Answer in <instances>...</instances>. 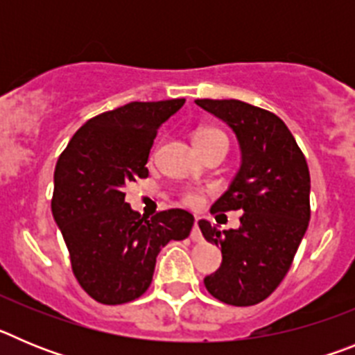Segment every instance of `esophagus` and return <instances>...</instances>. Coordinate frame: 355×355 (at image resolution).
I'll list each match as a JSON object with an SVG mask.
<instances>
[{"mask_svg": "<svg viewBox=\"0 0 355 355\" xmlns=\"http://www.w3.org/2000/svg\"><path fill=\"white\" fill-rule=\"evenodd\" d=\"M192 240L193 241H200L202 240V233H200V227H199V218H196V222H193V229H192Z\"/></svg>", "mask_w": 355, "mask_h": 355, "instance_id": "1", "label": "esophagus"}]
</instances>
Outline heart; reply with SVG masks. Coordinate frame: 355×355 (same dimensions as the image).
I'll return each instance as SVG.
<instances>
[{"instance_id":"b5f03b06","label":"heart","mask_w":355,"mask_h":355,"mask_svg":"<svg viewBox=\"0 0 355 355\" xmlns=\"http://www.w3.org/2000/svg\"><path fill=\"white\" fill-rule=\"evenodd\" d=\"M222 137H224V133L215 130V128H199V130L193 133V144H196V146H202V144L211 142V140L215 139H222ZM183 200L187 205L196 206L200 202V196L197 192H187L183 196Z\"/></svg>"}]
</instances>
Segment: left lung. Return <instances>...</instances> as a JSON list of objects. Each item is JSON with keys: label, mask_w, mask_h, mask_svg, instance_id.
Segmentation results:
<instances>
[{"label": "left lung", "mask_w": 355, "mask_h": 355, "mask_svg": "<svg viewBox=\"0 0 355 355\" xmlns=\"http://www.w3.org/2000/svg\"><path fill=\"white\" fill-rule=\"evenodd\" d=\"M196 105L236 135L241 163L211 213L241 209L240 227L218 231L199 220L205 238L222 250L220 268L205 286L220 302L254 306L290 270L309 224V168L293 135L272 112L238 99H197Z\"/></svg>", "instance_id": "left-lung-1"}]
</instances>
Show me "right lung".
Instances as JSON below:
<instances>
[{
	"instance_id": "add662e5",
	"label": "right lung",
	"mask_w": 355,
	"mask_h": 355,
	"mask_svg": "<svg viewBox=\"0 0 355 355\" xmlns=\"http://www.w3.org/2000/svg\"><path fill=\"white\" fill-rule=\"evenodd\" d=\"M183 105L133 101L105 112L85 122L56 162L53 216L78 283L97 302L139 299L162 247L192 231L193 215L184 209L146 220L124 200V187L149 175L146 163L159 126Z\"/></svg>"
}]
</instances>
